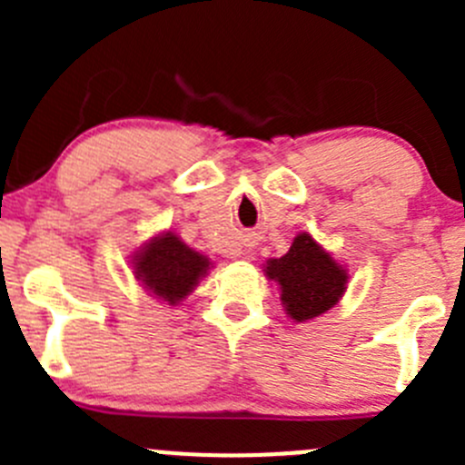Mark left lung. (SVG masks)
Listing matches in <instances>:
<instances>
[{"instance_id": "left-lung-1", "label": "left lung", "mask_w": 465, "mask_h": 465, "mask_svg": "<svg viewBox=\"0 0 465 465\" xmlns=\"http://www.w3.org/2000/svg\"><path fill=\"white\" fill-rule=\"evenodd\" d=\"M265 274L281 285V302L294 322H308L331 311L346 290L344 267L311 233H299L288 254L270 259Z\"/></svg>"}]
</instances>
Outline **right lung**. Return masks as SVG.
Returning a JSON list of instances; mask_svg holds the SVG:
<instances>
[{
    "label": "right lung",
    "instance_id": "add662e5",
    "mask_svg": "<svg viewBox=\"0 0 465 465\" xmlns=\"http://www.w3.org/2000/svg\"><path fill=\"white\" fill-rule=\"evenodd\" d=\"M133 267L137 281H142L150 294L168 306H177L206 274L209 259L191 250L175 233L166 232L139 250Z\"/></svg>",
    "mask_w": 465,
    "mask_h": 465
}]
</instances>
